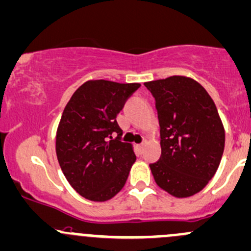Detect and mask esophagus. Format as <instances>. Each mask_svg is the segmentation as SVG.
Segmentation results:
<instances>
[{"label": "esophagus", "mask_w": 251, "mask_h": 251, "mask_svg": "<svg viewBox=\"0 0 251 251\" xmlns=\"http://www.w3.org/2000/svg\"><path fill=\"white\" fill-rule=\"evenodd\" d=\"M142 147H144V144H139V145H136V148H137V151H139V152H141Z\"/></svg>", "instance_id": "esophagus-1"}]
</instances>
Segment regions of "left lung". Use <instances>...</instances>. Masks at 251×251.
I'll list each match as a JSON object with an SVG mask.
<instances>
[{
	"label": "left lung",
	"instance_id": "left-lung-1",
	"mask_svg": "<svg viewBox=\"0 0 251 251\" xmlns=\"http://www.w3.org/2000/svg\"><path fill=\"white\" fill-rule=\"evenodd\" d=\"M155 99L161 155L150 164L155 183L172 196L203 189L222 160L225 131L213 99L190 77L145 82Z\"/></svg>",
	"mask_w": 251,
	"mask_h": 251
}]
</instances>
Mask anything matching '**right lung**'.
I'll use <instances>...</instances> for the list:
<instances>
[{
	"instance_id": "add662e5",
	"label": "right lung",
	"mask_w": 251,
	"mask_h": 251,
	"mask_svg": "<svg viewBox=\"0 0 251 251\" xmlns=\"http://www.w3.org/2000/svg\"><path fill=\"white\" fill-rule=\"evenodd\" d=\"M140 83L91 80L80 86L62 114L56 154L69 184L91 201L114 198L135 161L116 117ZM116 132L115 139L112 134Z\"/></svg>"
}]
</instances>
